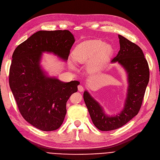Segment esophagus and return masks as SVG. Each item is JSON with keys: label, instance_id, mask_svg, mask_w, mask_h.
<instances>
[{"label": "esophagus", "instance_id": "obj_1", "mask_svg": "<svg viewBox=\"0 0 160 160\" xmlns=\"http://www.w3.org/2000/svg\"><path fill=\"white\" fill-rule=\"evenodd\" d=\"M78 89L80 92H82L84 89H83V87L82 86H78Z\"/></svg>", "mask_w": 160, "mask_h": 160}]
</instances>
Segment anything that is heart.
Listing matches in <instances>:
<instances>
[{
    "label": "heart",
    "instance_id": "obj_1",
    "mask_svg": "<svg viewBox=\"0 0 160 160\" xmlns=\"http://www.w3.org/2000/svg\"><path fill=\"white\" fill-rule=\"evenodd\" d=\"M113 52L112 47L101 40H90L78 44L72 51L74 60L80 63L88 62V67L91 71L101 67ZM73 67V63L71 62Z\"/></svg>",
    "mask_w": 160,
    "mask_h": 160
}]
</instances>
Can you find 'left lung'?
<instances>
[{
  "mask_svg": "<svg viewBox=\"0 0 160 160\" xmlns=\"http://www.w3.org/2000/svg\"><path fill=\"white\" fill-rule=\"evenodd\" d=\"M120 50L112 62H118L127 70L129 86L124 108L115 117L104 114L102 107L91 97L83 93V100L94 125L101 131H110L122 127L139 112L148 83L149 67L141 48L121 35H118Z\"/></svg>",
  "mask_w": 160,
  "mask_h": 160,
  "instance_id": "1",
  "label": "left lung"
}]
</instances>
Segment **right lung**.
I'll list each match as a JSON object with an SVG mask.
<instances>
[{"label":"right lung","instance_id":"1","mask_svg":"<svg viewBox=\"0 0 160 160\" xmlns=\"http://www.w3.org/2000/svg\"><path fill=\"white\" fill-rule=\"evenodd\" d=\"M74 41L67 30L38 31L13 53L10 87L22 117L41 130L54 131L61 127L67 100L80 84L78 81L65 83L46 77L39 64L41 53L53 52L67 60Z\"/></svg>","mask_w":160,"mask_h":160}]
</instances>
